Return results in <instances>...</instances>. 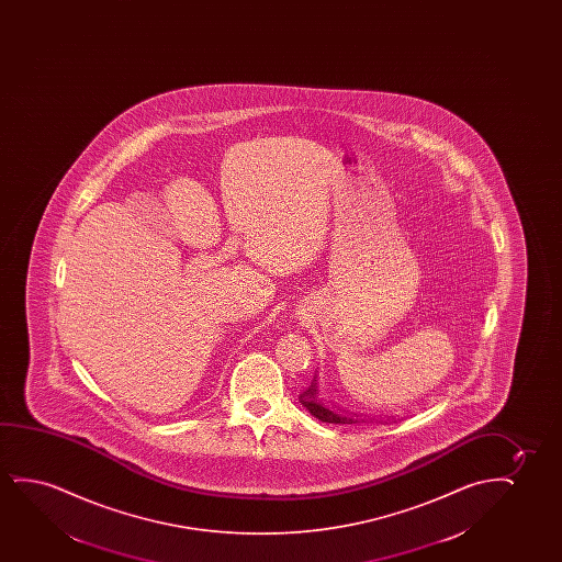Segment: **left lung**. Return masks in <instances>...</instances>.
<instances>
[{
	"mask_svg": "<svg viewBox=\"0 0 562 562\" xmlns=\"http://www.w3.org/2000/svg\"><path fill=\"white\" fill-rule=\"evenodd\" d=\"M318 385H316V380L311 382L307 390L301 393L300 403L303 407H307L308 413L311 415L316 416L318 420H323V423L330 424H355L359 423L357 418H351V416L338 415L336 411H330L328 407H324L321 400H318Z\"/></svg>",
	"mask_w": 562,
	"mask_h": 562,
	"instance_id": "8db88e82",
	"label": "left lung"
}]
</instances>
